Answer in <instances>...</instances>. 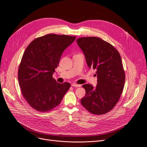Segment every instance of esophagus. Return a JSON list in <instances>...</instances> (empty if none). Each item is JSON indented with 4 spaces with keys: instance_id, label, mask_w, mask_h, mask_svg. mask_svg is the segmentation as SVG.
<instances>
[{
    "instance_id": "34e87169",
    "label": "esophagus",
    "mask_w": 147,
    "mask_h": 147,
    "mask_svg": "<svg viewBox=\"0 0 147 147\" xmlns=\"http://www.w3.org/2000/svg\"><path fill=\"white\" fill-rule=\"evenodd\" d=\"M71 86H73V87H80L81 86V85H80V84H76V83H73Z\"/></svg>"
}]
</instances>
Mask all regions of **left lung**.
Masks as SVG:
<instances>
[{
    "mask_svg": "<svg viewBox=\"0 0 147 147\" xmlns=\"http://www.w3.org/2000/svg\"><path fill=\"white\" fill-rule=\"evenodd\" d=\"M76 41L98 78L95 88L83 85L86 93L80 102L92 114H105L115 106L123 90L125 73L121 56L111 44L99 38L81 37Z\"/></svg>",
    "mask_w": 147,
    "mask_h": 147,
    "instance_id": "8db88e82",
    "label": "left lung"
}]
</instances>
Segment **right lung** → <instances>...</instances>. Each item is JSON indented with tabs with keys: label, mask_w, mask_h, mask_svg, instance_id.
Returning <instances> with one entry per match:
<instances>
[{
	"label": "right lung",
	"mask_w": 147,
	"mask_h": 147,
	"mask_svg": "<svg viewBox=\"0 0 147 147\" xmlns=\"http://www.w3.org/2000/svg\"><path fill=\"white\" fill-rule=\"evenodd\" d=\"M75 36L47 34L33 40L24 53L18 68V80L22 96L28 104L40 112L59 106L71 87L53 78L63 51Z\"/></svg>",
	"instance_id": "1"
}]
</instances>
